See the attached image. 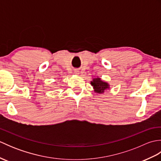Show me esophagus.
Here are the masks:
<instances>
[{
  "label": "esophagus",
  "instance_id": "1",
  "mask_svg": "<svg viewBox=\"0 0 161 161\" xmlns=\"http://www.w3.org/2000/svg\"><path fill=\"white\" fill-rule=\"evenodd\" d=\"M79 73H80V72H79L78 70H75V74H77H77H79Z\"/></svg>",
  "mask_w": 161,
  "mask_h": 161
}]
</instances>
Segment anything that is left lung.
<instances>
[{
    "label": "left lung",
    "instance_id": "obj_1",
    "mask_svg": "<svg viewBox=\"0 0 161 161\" xmlns=\"http://www.w3.org/2000/svg\"><path fill=\"white\" fill-rule=\"evenodd\" d=\"M91 84L94 88V91L97 93H104L106 89L109 88V85L108 83L102 81L100 78H94Z\"/></svg>",
    "mask_w": 161,
    "mask_h": 161
}]
</instances>
